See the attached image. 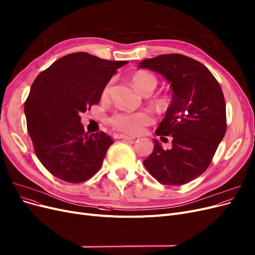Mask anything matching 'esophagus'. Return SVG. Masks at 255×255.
<instances>
[{"instance_id":"34e87169","label":"esophagus","mask_w":255,"mask_h":255,"mask_svg":"<svg viewBox=\"0 0 255 255\" xmlns=\"http://www.w3.org/2000/svg\"><path fill=\"white\" fill-rule=\"evenodd\" d=\"M118 138L119 139H124V140H128V141H133V140H135V137H130V136H128V135H118Z\"/></svg>"}]
</instances>
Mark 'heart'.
Segmentation results:
<instances>
[{
    "label": "heart",
    "instance_id": "heart-1",
    "mask_svg": "<svg viewBox=\"0 0 255 255\" xmlns=\"http://www.w3.org/2000/svg\"><path fill=\"white\" fill-rule=\"evenodd\" d=\"M131 81H133L136 89L143 94L152 93L155 87L157 86V78L148 72L139 71L131 76ZM113 81L110 80L107 84L103 86L101 92V98L108 99ZM154 118L152 114L147 111L140 112H128L122 111L117 112L109 118L110 125L120 131H124L126 134L136 135L141 133L146 126L153 124Z\"/></svg>",
    "mask_w": 255,
    "mask_h": 255
}]
</instances>
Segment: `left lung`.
I'll return each instance as SVG.
<instances>
[{"mask_svg": "<svg viewBox=\"0 0 255 255\" xmlns=\"http://www.w3.org/2000/svg\"><path fill=\"white\" fill-rule=\"evenodd\" d=\"M139 67L163 75L173 93L170 107L156 129L161 138L171 136L172 148L163 150L154 139V150L143 164L165 186L188 183L208 169L226 134L222 87L204 64L180 54L145 59Z\"/></svg>", "mask_w": 255, "mask_h": 255, "instance_id": "obj_1", "label": "left lung"}]
</instances>
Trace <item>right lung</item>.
<instances>
[{
  "label": "right lung",
  "mask_w": 255,
  "mask_h": 255,
  "mask_svg": "<svg viewBox=\"0 0 255 255\" xmlns=\"http://www.w3.org/2000/svg\"><path fill=\"white\" fill-rule=\"evenodd\" d=\"M128 61H109L87 52L58 59L33 81L24 112L38 159L50 174L79 183L99 171L113 139L89 134L80 113L98 104L103 86Z\"/></svg>",
  "instance_id": "obj_1"
}]
</instances>
